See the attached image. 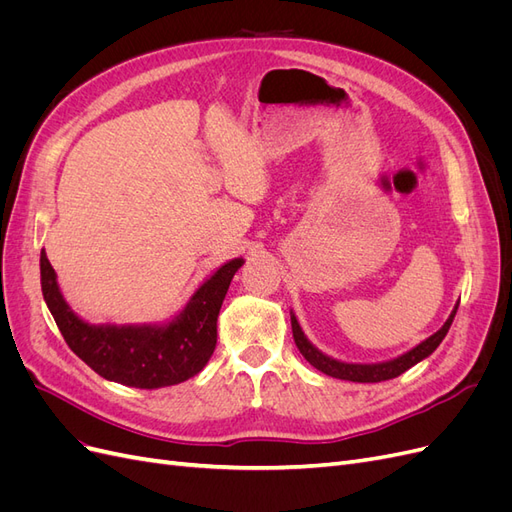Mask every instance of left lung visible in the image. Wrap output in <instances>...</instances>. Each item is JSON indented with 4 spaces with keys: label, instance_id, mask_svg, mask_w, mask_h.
<instances>
[{
    "label": "left lung",
    "instance_id": "obj_1",
    "mask_svg": "<svg viewBox=\"0 0 512 512\" xmlns=\"http://www.w3.org/2000/svg\"><path fill=\"white\" fill-rule=\"evenodd\" d=\"M457 307L459 303H455L451 316L442 324V329L436 331L433 335H429L425 342H421L418 346H414L412 350L404 352L397 359L391 361H382V363H344V361H337L333 356L320 352L312 342H309L307 335L303 333L301 324L290 312V324H292V337H294V344H297L299 352L305 356V361L309 365H314L322 374H327L331 378H339V380H350V382H382V380H391L404 374L410 367H414L416 363H421L423 359L436 350L442 339L446 337L448 329H451V324L455 320L457 314Z\"/></svg>",
    "mask_w": 512,
    "mask_h": 512
}]
</instances>
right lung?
Masks as SVG:
<instances>
[{"label":"right lung","mask_w":512,"mask_h":512,"mask_svg":"<svg viewBox=\"0 0 512 512\" xmlns=\"http://www.w3.org/2000/svg\"><path fill=\"white\" fill-rule=\"evenodd\" d=\"M232 258L196 288L181 312L162 324H91L61 294L57 273L40 252L46 307L70 350L102 378L134 389H162L194 378L218 344V314L232 277L243 265Z\"/></svg>","instance_id":"obj_1"}]
</instances>
